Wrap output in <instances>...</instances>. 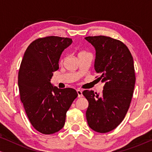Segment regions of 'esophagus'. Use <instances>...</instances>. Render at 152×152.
I'll list each match as a JSON object with an SVG mask.
<instances>
[{"instance_id": "1", "label": "esophagus", "mask_w": 152, "mask_h": 152, "mask_svg": "<svg viewBox=\"0 0 152 152\" xmlns=\"http://www.w3.org/2000/svg\"><path fill=\"white\" fill-rule=\"evenodd\" d=\"M77 94H78V97H82V96H83V95H82V91H81V90H77Z\"/></svg>"}]
</instances>
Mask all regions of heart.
I'll list each match as a JSON object with an SVG mask.
<instances>
[{"label": "heart", "instance_id": "heart-1", "mask_svg": "<svg viewBox=\"0 0 152 152\" xmlns=\"http://www.w3.org/2000/svg\"><path fill=\"white\" fill-rule=\"evenodd\" d=\"M81 53H84V52H81Z\"/></svg>", "mask_w": 152, "mask_h": 152}]
</instances>
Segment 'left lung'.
I'll list each match as a JSON object with an SVG mask.
<instances>
[{"instance_id":"8db88e82","label":"left lung","mask_w":152,"mask_h":152,"mask_svg":"<svg viewBox=\"0 0 152 152\" xmlns=\"http://www.w3.org/2000/svg\"><path fill=\"white\" fill-rule=\"evenodd\" d=\"M85 39L95 48L97 80L104 83L100 95L83 91L88 102L86 120L95 132L107 133L121 123L129 108L136 82L134 59L126 45L117 39L106 36Z\"/></svg>"}]
</instances>
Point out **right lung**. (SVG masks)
Listing matches in <instances>:
<instances>
[{"instance_id": "obj_1", "label": "right lung", "mask_w": 152, "mask_h": 152, "mask_svg": "<svg viewBox=\"0 0 152 152\" xmlns=\"http://www.w3.org/2000/svg\"><path fill=\"white\" fill-rule=\"evenodd\" d=\"M72 42L55 36L37 39L29 45L20 64V99L31 124L41 134H53L63 128L66 112L78 95L73 88H58L50 83L62 52Z\"/></svg>"}]
</instances>
